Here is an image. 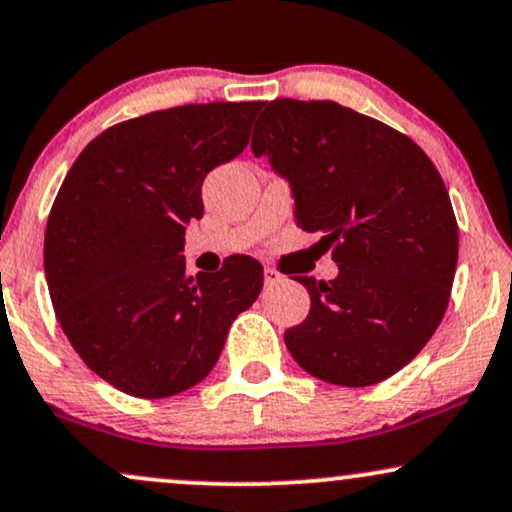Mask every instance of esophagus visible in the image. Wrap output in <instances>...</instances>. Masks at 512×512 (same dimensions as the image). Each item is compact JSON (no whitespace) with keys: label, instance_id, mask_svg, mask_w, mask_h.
<instances>
[{"label":"esophagus","instance_id":"esophagus-1","mask_svg":"<svg viewBox=\"0 0 512 512\" xmlns=\"http://www.w3.org/2000/svg\"><path fill=\"white\" fill-rule=\"evenodd\" d=\"M279 281H283V274L279 272V269L264 267V283H267V286H274V283H279Z\"/></svg>","mask_w":512,"mask_h":512}]
</instances>
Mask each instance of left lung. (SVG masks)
Masks as SVG:
<instances>
[{"mask_svg":"<svg viewBox=\"0 0 512 512\" xmlns=\"http://www.w3.org/2000/svg\"><path fill=\"white\" fill-rule=\"evenodd\" d=\"M291 181L295 224L319 233L334 281L298 276L310 315L283 334L293 360L336 386L403 369L446 315L458 221L446 183L408 135L331 100H274L252 133Z\"/></svg>","mask_w":512,"mask_h":512,"instance_id":"left-lung-1","label":"left lung"}]
</instances>
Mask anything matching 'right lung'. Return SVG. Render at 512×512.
Instances as JSON below:
<instances>
[{
    "instance_id": "1",
    "label": "right lung",
    "mask_w": 512,
    "mask_h": 512,
    "mask_svg": "<svg viewBox=\"0 0 512 512\" xmlns=\"http://www.w3.org/2000/svg\"><path fill=\"white\" fill-rule=\"evenodd\" d=\"M262 102L159 109L107 128L61 183L45 231L54 315L97 377L135 398H169L217 365L264 269L233 255L186 274V226L202 181L245 150Z\"/></svg>"
}]
</instances>
